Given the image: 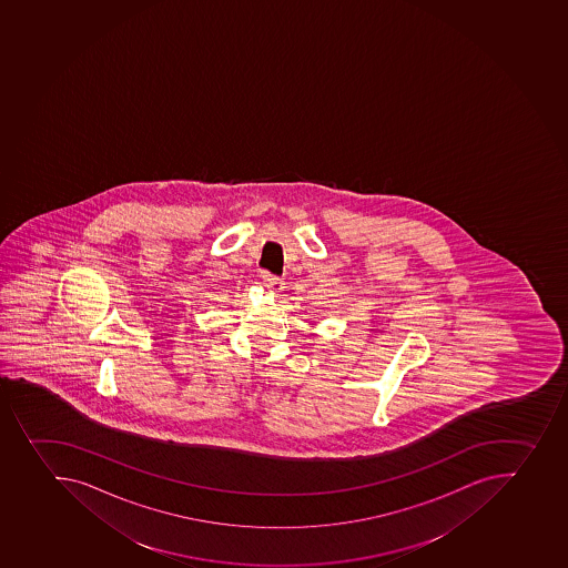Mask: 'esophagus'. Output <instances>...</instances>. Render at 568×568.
<instances>
[{
	"instance_id": "1",
	"label": "esophagus",
	"mask_w": 568,
	"mask_h": 568,
	"mask_svg": "<svg viewBox=\"0 0 568 568\" xmlns=\"http://www.w3.org/2000/svg\"><path fill=\"white\" fill-rule=\"evenodd\" d=\"M262 281H264V286L270 290L271 293H281L282 284L284 282L278 278V276L271 275V273H262Z\"/></svg>"
}]
</instances>
